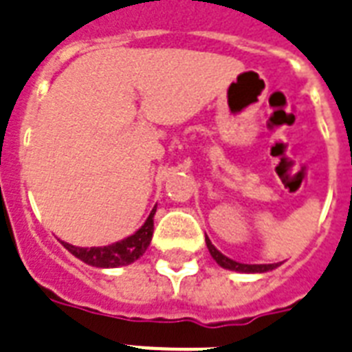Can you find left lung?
<instances>
[{
  "label": "left lung",
  "mask_w": 352,
  "mask_h": 352,
  "mask_svg": "<svg viewBox=\"0 0 352 352\" xmlns=\"http://www.w3.org/2000/svg\"><path fill=\"white\" fill-rule=\"evenodd\" d=\"M206 244H207V250H209V253H211V257L217 261V263L222 266V268L226 270H233V272H242V274H264V272H270V270H275L277 266H279V263L277 264H242V263H236V261H233V258L226 257V255H222V253L217 250V248L211 244V241L206 236Z\"/></svg>",
  "instance_id": "1"
}]
</instances>
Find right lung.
Segmentation results:
<instances>
[{"label":"right lung","mask_w":352,"mask_h":352,"mask_svg":"<svg viewBox=\"0 0 352 352\" xmlns=\"http://www.w3.org/2000/svg\"><path fill=\"white\" fill-rule=\"evenodd\" d=\"M154 214H156V206L145 220V224L141 226L133 235L126 236L119 242H113L110 246L100 248H78L72 246L67 242H62V246L75 257L80 258L82 263L95 266V268H117V266H126L138 261L152 241L154 233Z\"/></svg>","instance_id":"obj_1"}]
</instances>
